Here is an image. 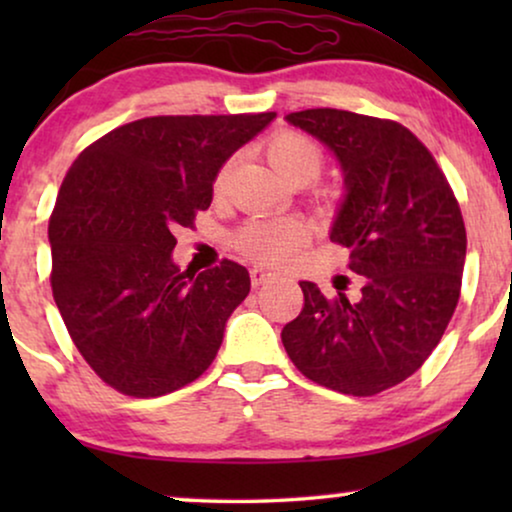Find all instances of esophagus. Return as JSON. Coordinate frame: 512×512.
<instances>
[{"mask_svg":"<svg viewBox=\"0 0 512 512\" xmlns=\"http://www.w3.org/2000/svg\"><path fill=\"white\" fill-rule=\"evenodd\" d=\"M272 279H277V272L270 270V268H254L251 270V284L254 286H263L272 282Z\"/></svg>","mask_w":512,"mask_h":512,"instance_id":"1","label":"esophagus"}]
</instances>
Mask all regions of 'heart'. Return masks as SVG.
<instances>
[{
	"instance_id": "heart-1",
	"label": "heart",
	"mask_w": 512,
	"mask_h": 512,
	"mask_svg": "<svg viewBox=\"0 0 512 512\" xmlns=\"http://www.w3.org/2000/svg\"><path fill=\"white\" fill-rule=\"evenodd\" d=\"M270 163L286 181L319 177L324 167V153L310 137L296 130H282L270 137L265 146ZM230 179L226 163L214 179V193L223 195ZM310 242V228L300 219H254L235 233V247L261 265H282L291 261Z\"/></svg>"
}]
</instances>
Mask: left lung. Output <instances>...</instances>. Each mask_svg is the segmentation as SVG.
<instances>
[{
	"label": "left lung",
	"instance_id": "1",
	"mask_svg": "<svg viewBox=\"0 0 512 512\" xmlns=\"http://www.w3.org/2000/svg\"><path fill=\"white\" fill-rule=\"evenodd\" d=\"M286 121L321 139L345 170L347 198L331 240L349 249L347 284L305 303L284 326L286 354L307 380L375 396L417 373L438 347L461 296L466 226L431 151L405 125L345 109L293 111Z\"/></svg>",
	"mask_w": 512,
	"mask_h": 512
}]
</instances>
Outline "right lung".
Returning <instances> with one entry per match:
<instances>
[{"label": "right lung", "instance_id": "right-lung-1", "mask_svg": "<svg viewBox=\"0 0 512 512\" xmlns=\"http://www.w3.org/2000/svg\"><path fill=\"white\" fill-rule=\"evenodd\" d=\"M277 114L149 116L86 146L48 219L51 289L69 338L118 394H172L216 359L251 289L244 265L200 275L172 263L223 163Z\"/></svg>", "mask_w": 512, "mask_h": 512}]
</instances>
